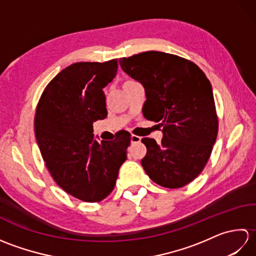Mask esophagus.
<instances>
[{
    "instance_id": "obj_1",
    "label": "esophagus",
    "mask_w": 256,
    "mask_h": 256,
    "mask_svg": "<svg viewBox=\"0 0 256 256\" xmlns=\"http://www.w3.org/2000/svg\"><path fill=\"white\" fill-rule=\"evenodd\" d=\"M140 140H142V138H140V136H138V135H132V136H131V143L132 144L140 143Z\"/></svg>"
}]
</instances>
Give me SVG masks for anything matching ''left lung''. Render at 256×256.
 I'll use <instances>...</instances> for the list:
<instances>
[{"mask_svg": "<svg viewBox=\"0 0 256 256\" xmlns=\"http://www.w3.org/2000/svg\"><path fill=\"white\" fill-rule=\"evenodd\" d=\"M143 84L146 118L160 122V144L144 138L140 162L148 177L165 188H180L202 172L218 135V116L209 79L197 64L162 52L118 59Z\"/></svg>", "mask_w": 256, "mask_h": 256, "instance_id": "1", "label": "left lung"}]
</instances>
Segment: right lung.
Here are the masks:
<instances>
[{"instance_id":"right-lung-1","label":"right lung","mask_w":256,"mask_h":256,"mask_svg":"<svg viewBox=\"0 0 256 256\" xmlns=\"http://www.w3.org/2000/svg\"><path fill=\"white\" fill-rule=\"evenodd\" d=\"M118 72V59L76 62L47 84L35 113V135L54 180L86 202L108 197L131 142L120 133L114 142H98L94 122L106 118L103 88Z\"/></svg>"}]
</instances>
